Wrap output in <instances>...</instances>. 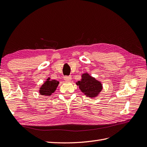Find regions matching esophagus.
Masks as SVG:
<instances>
[{
  "mask_svg": "<svg viewBox=\"0 0 147 147\" xmlns=\"http://www.w3.org/2000/svg\"><path fill=\"white\" fill-rule=\"evenodd\" d=\"M64 79L66 82H69L71 80H72V77H71L70 76H65V77H64Z\"/></svg>",
  "mask_w": 147,
  "mask_h": 147,
  "instance_id": "esophagus-1",
  "label": "esophagus"
}]
</instances>
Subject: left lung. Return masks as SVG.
<instances>
[{
    "instance_id": "1",
    "label": "left lung",
    "mask_w": 147,
    "mask_h": 147,
    "mask_svg": "<svg viewBox=\"0 0 147 147\" xmlns=\"http://www.w3.org/2000/svg\"><path fill=\"white\" fill-rule=\"evenodd\" d=\"M76 84L79 86L82 92L91 98L99 95L102 90L101 83L87 73L83 74L82 75L81 80L77 82Z\"/></svg>"
}]
</instances>
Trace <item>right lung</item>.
<instances>
[{
    "instance_id": "obj_1",
    "label": "right lung",
    "mask_w": 147,
    "mask_h": 147,
    "mask_svg": "<svg viewBox=\"0 0 147 147\" xmlns=\"http://www.w3.org/2000/svg\"><path fill=\"white\" fill-rule=\"evenodd\" d=\"M59 82L58 81L50 80V78L47 79V81L44 83L40 88V94L43 96H51L52 93L54 92L58 86Z\"/></svg>"
}]
</instances>
